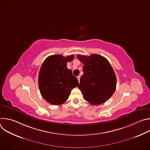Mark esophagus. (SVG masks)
Listing matches in <instances>:
<instances>
[{"label":"esophagus","instance_id":"esophagus-1","mask_svg":"<svg viewBox=\"0 0 150 150\" xmlns=\"http://www.w3.org/2000/svg\"><path fill=\"white\" fill-rule=\"evenodd\" d=\"M77 78H78V82H79H79H79V81H80V76H77Z\"/></svg>","mask_w":150,"mask_h":150}]
</instances>
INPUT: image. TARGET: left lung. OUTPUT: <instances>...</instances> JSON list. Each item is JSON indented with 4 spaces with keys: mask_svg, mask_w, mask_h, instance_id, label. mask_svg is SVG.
I'll return each instance as SVG.
<instances>
[{
    "mask_svg": "<svg viewBox=\"0 0 150 150\" xmlns=\"http://www.w3.org/2000/svg\"><path fill=\"white\" fill-rule=\"evenodd\" d=\"M83 64V74L78 88L83 98L91 105H98L109 100L116 88V77L109 62L97 54L77 55Z\"/></svg>",
    "mask_w": 150,
    "mask_h": 150,
    "instance_id": "1",
    "label": "left lung"
}]
</instances>
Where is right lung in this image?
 Returning <instances> with one entry per match:
<instances>
[{
    "instance_id": "right-lung-1",
    "label": "right lung",
    "mask_w": 150,
    "mask_h": 150,
    "mask_svg": "<svg viewBox=\"0 0 150 150\" xmlns=\"http://www.w3.org/2000/svg\"><path fill=\"white\" fill-rule=\"evenodd\" d=\"M74 55L64 57L54 54L42 63L38 75V86L41 96L53 105H60L68 98L71 90L78 85L77 78L67 68V62Z\"/></svg>"
}]
</instances>
